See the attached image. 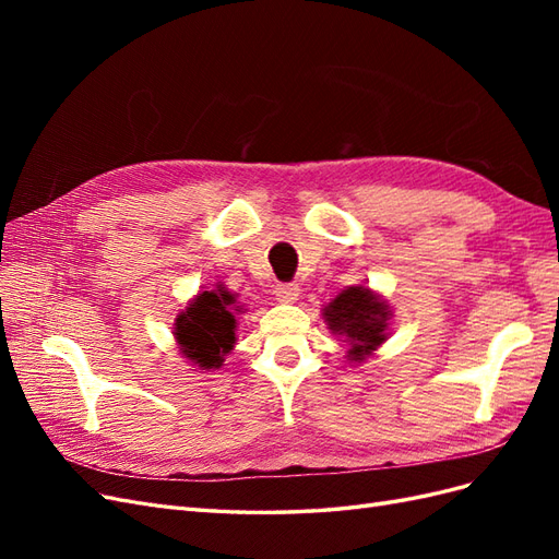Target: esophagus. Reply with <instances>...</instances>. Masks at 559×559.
<instances>
[{
  "label": "esophagus",
  "mask_w": 559,
  "mask_h": 559,
  "mask_svg": "<svg viewBox=\"0 0 559 559\" xmlns=\"http://www.w3.org/2000/svg\"><path fill=\"white\" fill-rule=\"evenodd\" d=\"M298 294H300L298 284H277L275 286V298L280 302H284V306H292V302H296Z\"/></svg>",
  "instance_id": "esophagus-1"
}]
</instances>
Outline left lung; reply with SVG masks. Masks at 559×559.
<instances>
[{
  "mask_svg": "<svg viewBox=\"0 0 559 559\" xmlns=\"http://www.w3.org/2000/svg\"><path fill=\"white\" fill-rule=\"evenodd\" d=\"M321 317H324L329 331L347 343V361L361 364L386 343L389 329H392L389 321L394 312L386 298L376 294L370 286L354 284L324 306Z\"/></svg>",
  "mask_w": 559,
  "mask_h": 559,
  "instance_id": "obj_1",
  "label": "left lung"
}]
</instances>
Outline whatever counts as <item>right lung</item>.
<instances>
[{"instance_id":"obj_1","label":"right lung","mask_w":559,"mask_h":559,"mask_svg":"<svg viewBox=\"0 0 559 559\" xmlns=\"http://www.w3.org/2000/svg\"><path fill=\"white\" fill-rule=\"evenodd\" d=\"M245 306L238 302V294L228 292L224 284H214L210 292H200L186 302L175 319V343L181 357L198 370L222 368L233 352L238 337V319Z\"/></svg>"}]
</instances>
